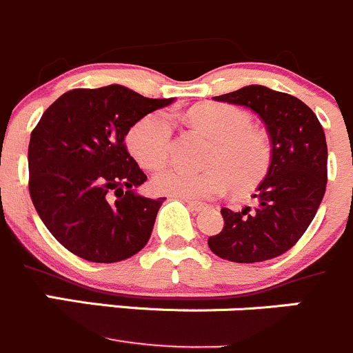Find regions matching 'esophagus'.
<instances>
[{
	"instance_id": "34e87169",
	"label": "esophagus",
	"mask_w": 353,
	"mask_h": 353,
	"mask_svg": "<svg viewBox=\"0 0 353 353\" xmlns=\"http://www.w3.org/2000/svg\"><path fill=\"white\" fill-rule=\"evenodd\" d=\"M184 203L188 205V208H190V210H193V212H201V210H205V205L203 203H196V201H190V200H183Z\"/></svg>"
}]
</instances>
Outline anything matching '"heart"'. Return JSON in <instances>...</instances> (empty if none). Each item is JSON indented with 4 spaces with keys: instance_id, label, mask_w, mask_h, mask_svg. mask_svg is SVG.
Listing matches in <instances>:
<instances>
[{
    "instance_id": "1",
    "label": "heart",
    "mask_w": 353,
    "mask_h": 353,
    "mask_svg": "<svg viewBox=\"0 0 353 353\" xmlns=\"http://www.w3.org/2000/svg\"><path fill=\"white\" fill-rule=\"evenodd\" d=\"M191 124L212 138L203 170L170 165L153 177V190L160 194L190 201L219 196L229 186L234 193L253 190L269 172L272 145L268 132L252 124V115L225 103H203L188 114ZM128 146L145 169L167 162L172 148V119L155 112L136 122L128 132Z\"/></svg>"
}]
</instances>
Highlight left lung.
Wrapping results in <instances>:
<instances>
[{"label":"left lung","instance_id":"8db88e82","mask_svg":"<svg viewBox=\"0 0 353 353\" xmlns=\"http://www.w3.org/2000/svg\"><path fill=\"white\" fill-rule=\"evenodd\" d=\"M215 101L252 108L268 125L272 160L253 194L255 205L241 212L222 208L224 229L208 246L229 262L271 260L296 245L326 193L327 145L323 125L303 101L265 85H246Z\"/></svg>","mask_w":353,"mask_h":353}]
</instances>
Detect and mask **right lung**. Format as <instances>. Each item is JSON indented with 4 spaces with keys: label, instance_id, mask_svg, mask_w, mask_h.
<instances>
[{
    "label": "right lung",
    "instance_id": "add662e5",
    "mask_svg": "<svg viewBox=\"0 0 353 353\" xmlns=\"http://www.w3.org/2000/svg\"><path fill=\"white\" fill-rule=\"evenodd\" d=\"M169 100L124 85L77 88L50 105L30 132L29 193L61 246L98 263L136 255L165 198L132 191L146 174L125 148L129 129Z\"/></svg>",
    "mask_w": 353,
    "mask_h": 353
}]
</instances>
